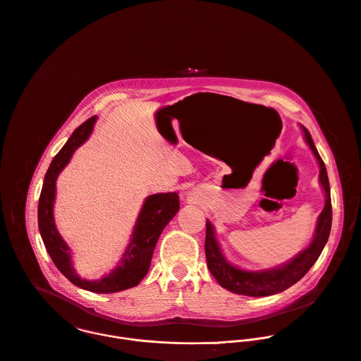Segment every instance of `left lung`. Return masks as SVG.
Returning <instances> with one entry per match:
<instances>
[{
	"label": "left lung",
	"mask_w": 361,
	"mask_h": 361,
	"mask_svg": "<svg viewBox=\"0 0 361 361\" xmlns=\"http://www.w3.org/2000/svg\"><path fill=\"white\" fill-rule=\"evenodd\" d=\"M305 139L312 149L319 166V181L325 190V208L319 215L317 231L314 235L312 243L301 252L297 257H294L290 263L271 269L267 271H245L240 270L231 263L226 262L224 257L221 247L215 239L214 228L209 221H207V235H205V256L208 269L212 273V276L216 279V281L226 290L235 294L247 295V297H267L273 294H279L295 283H298L315 264L318 257L321 256L331 233L332 226V201H331V187H329V178L326 173V167L324 160L321 159L314 140L311 137V133L305 129Z\"/></svg>",
	"instance_id": "obj_1"
}]
</instances>
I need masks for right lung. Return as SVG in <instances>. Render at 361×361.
<instances>
[{"instance_id": "add662e5", "label": "right lung", "mask_w": 361, "mask_h": 361, "mask_svg": "<svg viewBox=\"0 0 361 361\" xmlns=\"http://www.w3.org/2000/svg\"><path fill=\"white\" fill-rule=\"evenodd\" d=\"M95 123L91 116L81 123L51 160L43 181L37 205L39 232L44 247L57 270L74 286L98 294H111L132 288L147 274L154 246L164 226L180 209L177 192L154 194L147 197L136 221L132 240L119 263V266L101 280L87 281L77 276L70 262V249L59 235L53 221V202L56 194V178L68 163L73 152L82 145Z\"/></svg>"}]
</instances>
